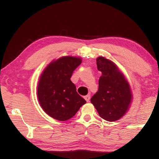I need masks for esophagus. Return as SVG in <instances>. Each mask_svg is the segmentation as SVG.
<instances>
[{
    "instance_id": "1",
    "label": "esophagus",
    "mask_w": 159,
    "mask_h": 159,
    "mask_svg": "<svg viewBox=\"0 0 159 159\" xmlns=\"http://www.w3.org/2000/svg\"><path fill=\"white\" fill-rule=\"evenodd\" d=\"M84 98H85L86 101L89 102V101H90V95H87V96H84Z\"/></svg>"
}]
</instances>
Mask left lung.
I'll list each match as a JSON object with an SVG mask.
<instances>
[{"mask_svg": "<svg viewBox=\"0 0 159 159\" xmlns=\"http://www.w3.org/2000/svg\"><path fill=\"white\" fill-rule=\"evenodd\" d=\"M96 64L102 76L98 80V91L91 98V103L102 119L116 121L126 113L130 105L132 98L130 86L112 61L98 57Z\"/></svg>", "mask_w": 159, "mask_h": 159, "instance_id": "1", "label": "left lung"}]
</instances>
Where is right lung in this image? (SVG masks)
Here are the masks:
<instances>
[{"label": "right lung", "instance_id": "1", "mask_svg": "<svg viewBox=\"0 0 159 159\" xmlns=\"http://www.w3.org/2000/svg\"><path fill=\"white\" fill-rule=\"evenodd\" d=\"M81 63L80 57H62L48 65L39 78L38 99L45 112L54 119L60 121L70 119L86 103L70 80Z\"/></svg>", "mask_w": 159, "mask_h": 159}]
</instances>
